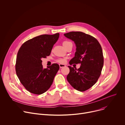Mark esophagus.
I'll return each mask as SVG.
<instances>
[{
    "label": "esophagus",
    "instance_id": "esophagus-1",
    "mask_svg": "<svg viewBox=\"0 0 125 125\" xmlns=\"http://www.w3.org/2000/svg\"><path fill=\"white\" fill-rule=\"evenodd\" d=\"M66 66L65 65H64V64H59V67L60 68H63V67H65Z\"/></svg>",
    "mask_w": 125,
    "mask_h": 125
}]
</instances>
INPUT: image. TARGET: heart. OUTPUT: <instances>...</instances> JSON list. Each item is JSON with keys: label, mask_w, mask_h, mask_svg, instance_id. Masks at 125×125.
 <instances>
[{"label": "heart", "mask_w": 125, "mask_h": 125, "mask_svg": "<svg viewBox=\"0 0 125 125\" xmlns=\"http://www.w3.org/2000/svg\"><path fill=\"white\" fill-rule=\"evenodd\" d=\"M70 43H71V42H68V41H64L63 42V45H64V46L65 47L66 45H67L68 44ZM66 58H60V59H58L57 61L58 62V63H60L61 64H64L66 62Z\"/></svg>", "instance_id": "heart-1"}]
</instances>
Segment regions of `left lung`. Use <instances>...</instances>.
I'll list each match as a JSON object with an SVG mask.
<instances>
[{
    "mask_svg": "<svg viewBox=\"0 0 125 125\" xmlns=\"http://www.w3.org/2000/svg\"><path fill=\"white\" fill-rule=\"evenodd\" d=\"M64 35L74 41L76 46L75 57L70 65L81 64L78 69L68 66L70 72L67 80L77 91H85L96 83L101 75L104 63L101 46L95 38L81 31H71Z\"/></svg>",
    "mask_w": 125,
    "mask_h": 125,
    "instance_id": "8db88e82",
    "label": "left lung"
}]
</instances>
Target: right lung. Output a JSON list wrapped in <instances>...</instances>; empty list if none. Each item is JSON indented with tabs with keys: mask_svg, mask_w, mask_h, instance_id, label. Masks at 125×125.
I'll use <instances>...</instances> for the list:
<instances>
[{
	"mask_svg": "<svg viewBox=\"0 0 125 125\" xmlns=\"http://www.w3.org/2000/svg\"><path fill=\"white\" fill-rule=\"evenodd\" d=\"M59 33L42 34L24 42L17 53L15 69L20 82L29 92L41 94L51 86L59 69L56 63L43 69L42 58L49 56Z\"/></svg>",
	"mask_w": 125,
	"mask_h": 125,
	"instance_id": "obj_1",
	"label": "right lung"
}]
</instances>
